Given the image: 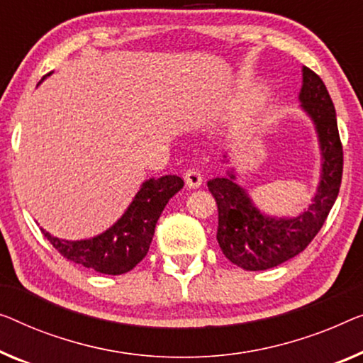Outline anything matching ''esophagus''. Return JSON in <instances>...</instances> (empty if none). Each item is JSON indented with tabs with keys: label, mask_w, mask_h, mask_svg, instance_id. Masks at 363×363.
<instances>
[{
	"label": "esophagus",
	"mask_w": 363,
	"mask_h": 363,
	"mask_svg": "<svg viewBox=\"0 0 363 363\" xmlns=\"http://www.w3.org/2000/svg\"><path fill=\"white\" fill-rule=\"evenodd\" d=\"M184 181H186V186L189 189H199L202 186L203 177L199 169H187L184 172Z\"/></svg>",
	"instance_id": "esophagus-1"
}]
</instances>
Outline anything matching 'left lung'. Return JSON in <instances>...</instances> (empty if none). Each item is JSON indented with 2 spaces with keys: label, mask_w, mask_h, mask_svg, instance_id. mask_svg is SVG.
<instances>
[{
  "label": "left lung",
  "mask_w": 363,
  "mask_h": 363,
  "mask_svg": "<svg viewBox=\"0 0 363 363\" xmlns=\"http://www.w3.org/2000/svg\"><path fill=\"white\" fill-rule=\"evenodd\" d=\"M301 73L298 99L315 123L323 161L320 184L305 212L296 216L261 212L246 189L236 182L233 169L207 182L218 205L216 240L225 256L245 270H266L300 254L321 230L337 199L344 160L336 109L323 79L306 67Z\"/></svg>",
  "instance_id": "left-lung-1"
}]
</instances>
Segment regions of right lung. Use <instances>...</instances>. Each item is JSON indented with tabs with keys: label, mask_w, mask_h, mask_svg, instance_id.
<instances>
[{
	"label": "right lung",
	"mask_w": 363,
	"mask_h": 363,
	"mask_svg": "<svg viewBox=\"0 0 363 363\" xmlns=\"http://www.w3.org/2000/svg\"><path fill=\"white\" fill-rule=\"evenodd\" d=\"M47 77H50V73ZM47 77H43L42 81ZM182 187L184 181L179 176H163L160 179L151 177L145 181L125 213L104 233L89 240H60L43 228L40 230L52 246L68 261L99 274H125L147 256L156 221L169 199Z\"/></svg>",
	"instance_id": "right-lung-1"
}]
</instances>
